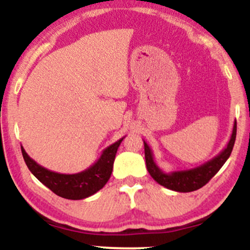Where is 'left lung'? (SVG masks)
I'll list each match as a JSON object with an SVG mask.
<instances>
[{
  "instance_id": "8db88e82",
  "label": "left lung",
  "mask_w": 250,
  "mask_h": 250,
  "mask_svg": "<svg viewBox=\"0 0 250 250\" xmlns=\"http://www.w3.org/2000/svg\"><path fill=\"white\" fill-rule=\"evenodd\" d=\"M236 130H237V123L235 121L229 143H228L227 147L218 156H215L214 158L208 160V162L200 165V167L172 172H164L160 169L158 165L156 164V162H154L152 149L147 145L146 141H144L147 170H148L152 178L157 181L163 187L171 189V190L175 191H181V193L198 190V189L204 187L215 173L219 171L220 167L224 165V163L230 157L233 145H235Z\"/></svg>"
}]
</instances>
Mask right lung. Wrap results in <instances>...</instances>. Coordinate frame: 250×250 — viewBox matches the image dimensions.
<instances>
[{
	"label": "right lung",
	"mask_w": 250,
	"mask_h": 250,
	"mask_svg": "<svg viewBox=\"0 0 250 250\" xmlns=\"http://www.w3.org/2000/svg\"><path fill=\"white\" fill-rule=\"evenodd\" d=\"M122 140L123 138L106 147L99 159L85 171L72 173V175L59 173L45 169L31 158L22 146H21V152L30 171L50 190L61 198L69 199V200H81L96 194L106 185L111 176L117 148Z\"/></svg>",
	"instance_id": "1"
}]
</instances>
